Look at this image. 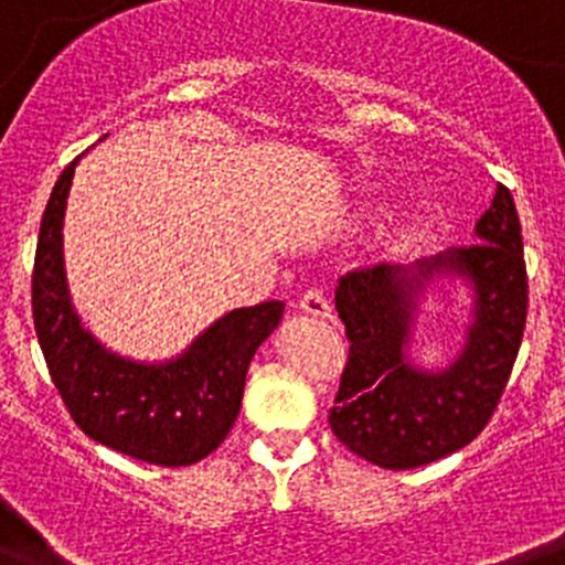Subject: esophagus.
<instances>
[{
    "label": "esophagus",
    "mask_w": 565,
    "mask_h": 565,
    "mask_svg": "<svg viewBox=\"0 0 565 565\" xmlns=\"http://www.w3.org/2000/svg\"><path fill=\"white\" fill-rule=\"evenodd\" d=\"M298 307H301V312L312 315V318H332V307H329L327 295L320 292V289H309V292H303Z\"/></svg>",
    "instance_id": "34e87169"
}]
</instances>
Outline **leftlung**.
<instances>
[{"label": "left lung", "mask_w": 565, "mask_h": 565, "mask_svg": "<svg viewBox=\"0 0 565 565\" xmlns=\"http://www.w3.org/2000/svg\"><path fill=\"white\" fill-rule=\"evenodd\" d=\"M476 242L411 264H377L334 287V309L352 343L334 436L385 470H411L450 456L484 430L504 394L526 323V264L515 202L498 185L472 231ZM468 298L460 352L441 366L413 358L420 303L434 286Z\"/></svg>", "instance_id": "left-lung-1"}]
</instances>
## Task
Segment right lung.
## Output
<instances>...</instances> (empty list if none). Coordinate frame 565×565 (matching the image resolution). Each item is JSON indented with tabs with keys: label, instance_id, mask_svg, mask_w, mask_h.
Segmentation results:
<instances>
[{
	"label": "right lung",
	"instance_id": "right-lung-1",
	"mask_svg": "<svg viewBox=\"0 0 565 565\" xmlns=\"http://www.w3.org/2000/svg\"><path fill=\"white\" fill-rule=\"evenodd\" d=\"M81 157L61 171L35 247L33 320L50 377L89 439L149 465H194L231 434L253 354L278 329L284 303L231 309L166 360L126 358L100 343L75 309L64 264V216Z\"/></svg>",
	"mask_w": 565,
	"mask_h": 565
}]
</instances>
